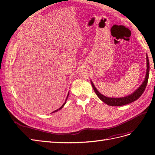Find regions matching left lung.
<instances>
[{
  "mask_svg": "<svg viewBox=\"0 0 155 155\" xmlns=\"http://www.w3.org/2000/svg\"><path fill=\"white\" fill-rule=\"evenodd\" d=\"M149 59L147 55V72H146V76H145V80L142 85L140 86L137 91H136L132 94H130L128 96H126L124 97H119V98H113V97H108L104 95L101 94L97 91L94 85H93L92 82H91L92 88L94 91L96 95L98 96L100 99L104 101V103L110 106H122L127 104H129L130 103H132L137 100L142 96V94L143 93L145 87L147 86V84L148 82L149 79Z\"/></svg>",
  "mask_w": 155,
  "mask_h": 155,
  "instance_id": "obj_1",
  "label": "left lung"
}]
</instances>
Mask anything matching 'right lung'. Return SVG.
Masks as SVG:
<instances>
[{
  "instance_id": "obj_1",
  "label": "right lung",
  "mask_w": 155,
  "mask_h": 155,
  "mask_svg": "<svg viewBox=\"0 0 155 155\" xmlns=\"http://www.w3.org/2000/svg\"><path fill=\"white\" fill-rule=\"evenodd\" d=\"M68 94H69V92H68ZM68 96H67V99H66V101H67V98H68ZM66 101H65V103H64V104H63V105H62V106H61V107H60V108H59V109H57V110H55V111H54V112H57V111H58V110H60V109H62V108H63V106H64V104H66ZM53 112H52V113H53Z\"/></svg>"
}]
</instances>
